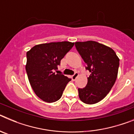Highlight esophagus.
I'll return each mask as SVG.
<instances>
[{"label": "esophagus", "instance_id": "34e87169", "mask_svg": "<svg viewBox=\"0 0 134 134\" xmlns=\"http://www.w3.org/2000/svg\"><path fill=\"white\" fill-rule=\"evenodd\" d=\"M79 76V73L78 72H75L74 73V75L72 76V80H75L76 79V78Z\"/></svg>", "mask_w": 134, "mask_h": 134}]
</instances>
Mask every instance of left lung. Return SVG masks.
Listing matches in <instances>:
<instances>
[{
	"instance_id": "1",
	"label": "left lung",
	"mask_w": 134,
	"mask_h": 134,
	"mask_svg": "<svg viewBox=\"0 0 134 134\" xmlns=\"http://www.w3.org/2000/svg\"><path fill=\"white\" fill-rule=\"evenodd\" d=\"M76 48L91 72L87 85L79 88L80 100L86 104L97 103L109 93L117 79L119 59L113 49L97 41L75 42Z\"/></svg>"
}]
</instances>
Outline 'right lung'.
Segmentation results:
<instances>
[{"mask_svg":"<svg viewBox=\"0 0 134 134\" xmlns=\"http://www.w3.org/2000/svg\"><path fill=\"white\" fill-rule=\"evenodd\" d=\"M74 43L51 42L36 45L27 52L26 72L29 83L39 98L54 103L61 98L71 79L55 74L60 61L72 49Z\"/></svg>","mask_w":134,"mask_h":134,"instance_id":"obj_1","label":"right lung"}]
</instances>
